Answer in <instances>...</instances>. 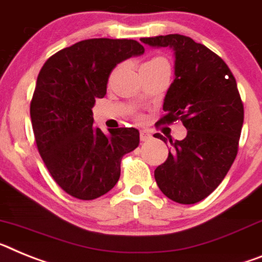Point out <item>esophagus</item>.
I'll return each mask as SVG.
<instances>
[{"mask_svg":"<svg viewBox=\"0 0 262 262\" xmlns=\"http://www.w3.org/2000/svg\"><path fill=\"white\" fill-rule=\"evenodd\" d=\"M140 138H141V141H147V140H150V138H151V134H150L149 132H146V130H141Z\"/></svg>","mask_w":262,"mask_h":262,"instance_id":"obj_1","label":"esophagus"}]
</instances>
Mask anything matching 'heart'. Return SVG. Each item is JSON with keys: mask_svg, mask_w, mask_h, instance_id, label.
Wrapping results in <instances>:
<instances>
[{"mask_svg": "<svg viewBox=\"0 0 262 262\" xmlns=\"http://www.w3.org/2000/svg\"><path fill=\"white\" fill-rule=\"evenodd\" d=\"M161 63H167V62H166V59L161 58V56H156V58L147 60L145 64H161Z\"/></svg>", "mask_w": 262, "mask_h": 262, "instance_id": "obj_1", "label": "heart"}]
</instances>
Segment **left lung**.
<instances>
[{"label": "left lung", "mask_w": 262, "mask_h": 262, "mask_svg": "<svg viewBox=\"0 0 262 262\" xmlns=\"http://www.w3.org/2000/svg\"><path fill=\"white\" fill-rule=\"evenodd\" d=\"M141 42L174 51L175 79L158 124L181 120L187 129L183 140L170 138L171 151L154 178L169 199L198 203L222 183L237 156L244 106L235 76L220 56L188 36L170 34ZM154 137L166 142L162 134Z\"/></svg>", "instance_id": "obj_1"}]
</instances>
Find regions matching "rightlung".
Wrapping results in <instances>:
<instances>
[{"label": "right lung", "mask_w": 262, "mask_h": 262, "mask_svg": "<svg viewBox=\"0 0 262 262\" xmlns=\"http://www.w3.org/2000/svg\"><path fill=\"white\" fill-rule=\"evenodd\" d=\"M145 49L133 39L77 42L43 64L30 104L40 157L54 181L71 196L92 200L117 183L121 159L140 144L136 128L109 134L93 126L92 108L103 99L113 68Z\"/></svg>", "instance_id": "add662e5"}]
</instances>
